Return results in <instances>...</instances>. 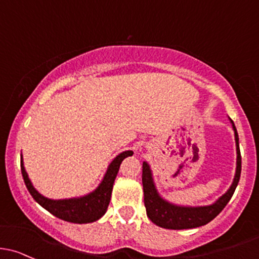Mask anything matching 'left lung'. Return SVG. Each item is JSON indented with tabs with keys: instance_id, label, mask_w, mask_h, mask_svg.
Segmentation results:
<instances>
[{
	"instance_id": "left-lung-1",
	"label": "left lung",
	"mask_w": 259,
	"mask_h": 259,
	"mask_svg": "<svg viewBox=\"0 0 259 259\" xmlns=\"http://www.w3.org/2000/svg\"><path fill=\"white\" fill-rule=\"evenodd\" d=\"M231 124H232L233 132H235L236 152H237L236 174L230 189L211 205L181 206L165 200L159 194L156 186H155L150 165L146 161L143 162L144 203H145L146 207V214L151 220V222H154L159 227L167 228V230H189V228H196L200 227V226L207 225L225 208V206L227 205L228 201L232 197L236 187H237L242 167L237 129H236L232 120H231Z\"/></svg>"
}]
</instances>
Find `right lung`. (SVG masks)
I'll return each instance as SVG.
<instances>
[{
    "instance_id": "add662e5",
    "label": "right lung",
    "mask_w": 259,
    "mask_h": 259,
    "mask_svg": "<svg viewBox=\"0 0 259 259\" xmlns=\"http://www.w3.org/2000/svg\"><path fill=\"white\" fill-rule=\"evenodd\" d=\"M134 154L132 150L122 151L116 155L113 161L108 165L107 171L103 176L102 181L98 185V187L89 194L79 196V197L72 198H61V200H53L37 191L34 189L33 184L28 178L26 168L23 165V157L21 155V171L23 176L24 184L28 189L29 194L34 198L36 202L39 203L43 208L51 212L53 216L63 220V221L72 223H91L102 219L107 212L109 202H110L111 191H113V185L118 175L119 167L122 160L127 156H132Z\"/></svg>"
}]
</instances>
